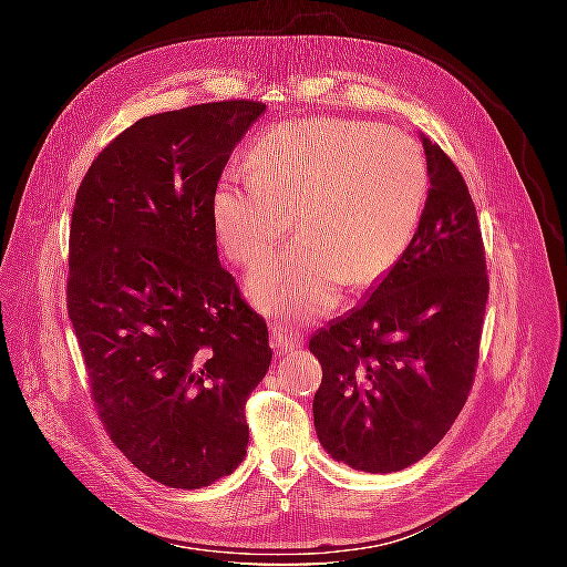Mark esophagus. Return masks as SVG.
<instances>
[{"instance_id": "1", "label": "esophagus", "mask_w": 567, "mask_h": 567, "mask_svg": "<svg viewBox=\"0 0 567 567\" xmlns=\"http://www.w3.org/2000/svg\"><path fill=\"white\" fill-rule=\"evenodd\" d=\"M302 346V336L293 329H284V326H274L271 329V348L277 350L279 357L296 352Z\"/></svg>"}]
</instances>
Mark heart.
<instances>
[{
    "instance_id": "heart-1",
    "label": "heart",
    "mask_w": 567,
    "mask_h": 567,
    "mask_svg": "<svg viewBox=\"0 0 567 567\" xmlns=\"http://www.w3.org/2000/svg\"><path fill=\"white\" fill-rule=\"evenodd\" d=\"M252 167L221 175L213 219L234 262L255 265L298 215L296 244L257 267L260 310L305 321L333 310L342 284L362 288L398 265L425 210L427 163L411 136L352 120H300L252 146Z\"/></svg>"
}]
</instances>
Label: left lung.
<instances>
[{
  "label": "left lung",
  "instance_id": "8db88e82",
  "mask_svg": "<svg viewBox=\"0 0 567 567\" xmlns=\"http://www.w3.org/2000/svg\"><path fill=\"white\" fill-rule=\"evenodd\" d=\"M431 175L419 231L364 302L310 340L321 364L315 427L326 454L398 473L447 435L473 385L489 281L475 205L421 134Z\"/></svg>",
  "mask_w": 567,
  "mask_h": 567
}]
</instances>
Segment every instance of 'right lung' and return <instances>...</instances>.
I'll use <instances>...</instances> for the list:
<instances>
[{
    "label": "right lung",
    "mask_w": 567,
    "mask_h": 567,
    "mask_svg": "<svg viewBox=\"0 0 567 567\" xmlns=\"http://www.w3.org/2000/svg\"><path fill=\"white\" fill-rule=\"evenodd\" d=\"M265 113L217 101L136 120L84 175L71 221L68 317L111 440L175 489L231 475L246 400L271 364L267 323L219 265L213 198Z\"/></svg>",
    "instance_id": "1"
}]
</instances>
